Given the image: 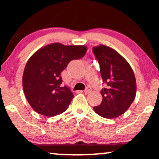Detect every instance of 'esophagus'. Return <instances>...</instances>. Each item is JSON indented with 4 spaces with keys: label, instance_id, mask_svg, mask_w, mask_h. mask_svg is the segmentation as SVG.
Listing matches in <instances>:
<instances>
[{
    "label": "esophagus",
    "instance_id": "1",
    "mask_svg": "<svg viewBox=\"0 0 159 159\" xmlns=\"http://www.w3.org/2000/svg\"><path fill=\"white\" fill-rule=\"evenodd\" d=\"M91 90H92V88H90V87H87L85 90H84V93H86V94H88V93H90L91 92Z\"/></svg>",
    "mask_w": 159,
    "mask_h": 159
}]
</instances>
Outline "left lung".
<instances>
[{
	"mask_svg": "<svg viewBox=\"0 0 159 159\" xmlns=\"http://www.w3.org/2000/svg\"><path fill=\"white\" fill-rule=\"evenodd\" d=\"M98 61L103 82L107 88L102 89L101 103L93 107L103 118L114 119L124 114L136 95V80L132 69L125 58L111 48L104 45L93 48Z\"/></svg>",
	"mask_w": 159,
	"mask_h": 159,
	"instance_id": "obj_1",
	"label": "left lung"
}]
</instances>
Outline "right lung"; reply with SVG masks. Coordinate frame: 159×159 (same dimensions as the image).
Segmentation results:
<instances>
[{"label":"right lung","instance_id":"1","mask_svg":"<svg viewBox=\"0 0 159 159\" xmlns=\"http://www.w3.org/2000/svg\"><path fill=\"white\" fill-rule=\"evenodd\" d=\"M87 50L84 45L56 43L32 54L24 70L22 84L26 98L36 112L51 117L66 110L74 95L62 86L61 73L71 61L83 57Z\"/></svg>","mask_w":159,"mask_h":159}]
</instances>
